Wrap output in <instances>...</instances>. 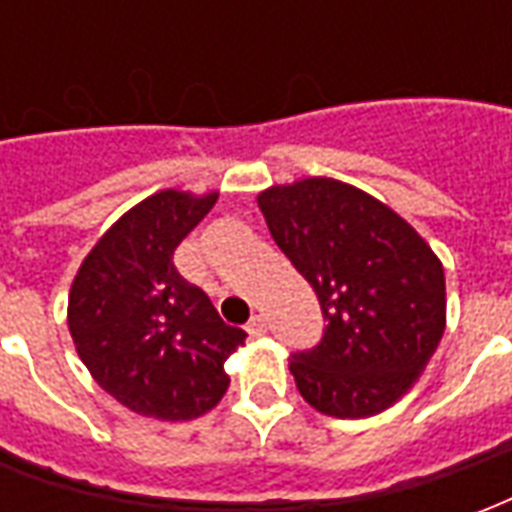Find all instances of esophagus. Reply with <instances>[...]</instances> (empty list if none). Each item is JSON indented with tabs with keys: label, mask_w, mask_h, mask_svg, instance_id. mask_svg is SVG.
<instances>
[{
	"label": "esophagus",
	"mask_w": 512,
	"mask_h": 512,
	"mask_svg": "<svg viewBox=\"0 0 512 512\" xmlns=\"http://www.w3.org/2000/svg\"><path fill=\"white\" fill-rule=\"evenodd\" d=\"M266 329H268L266 315H260V312H255V315L249 318V323H246V332L252 334V337H260V334H266Z\"/></svg>",
	"instance_id": "1"
}]
</instances>
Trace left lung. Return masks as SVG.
<instances>
[{
	"label": "left lung",
	"mask_w": 512,
	"mask_h": 512,
	"mask_svg": "<svg viewBox=\"0 0 512 512\" xmlns=\"http://www.w3.org/2000/svg\"><path fill=\"white\" fill-rule=\"evenodd\" d=\"M257 208L329 321L321 345L290 359L301 397L337 419L395 406L447 326L439 255L386 202L343 180L277 183Z\"/></svg>",
	"instance_id": "obj_1"
}]
</instances>
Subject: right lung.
<instances>
[{
  "label": "right lung",
  "instance_id": "add662e5",
  "mask_svg": "<svg viewBox=\"0 0 512 512\" xmlns=\"http://www.w3.org/2000/svg\"><path fill=\"white\" fill-rule=\"evenodd\" d=\"M219 191L161 189L128 208L76 271L68 329L95 384L139 417L186 422L222 400L224 362L246 332L227 326L211 299L172 263Z\"/></svg>",
  "mask_w": 512,
  "mask_h": 512
}]
</instances>
